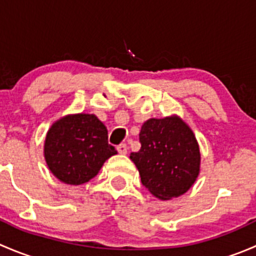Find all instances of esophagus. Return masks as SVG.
I'll return each mask as SVG.
<instances>
[{
    "label": "esophagus",
    "instance_id": "34e87169",
    "mask_svg": "<svg viewBox=\"0 0 256 256\" xmlns=\"http://www.w3.org/2000/svg\"><path fill=\"white\" fill-rule=\"evenodd\" d=\"M116 150H118V154H128V144H120L118 147H116Z\"/></svg>",
    "mask_w": 256,
    "mask_h": 256
}]
</instances>
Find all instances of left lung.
<instances>
[{
  "label": "left lung",
  "mask_w": 256,
  "mask_h": 256,
  "mask_svg": "<svg viewBox=\"0 0 256 256\" xmlns=\"http://www.w3.org/2000/svg\"><path fill=\"white\" fill-rule=\"evenodd\" d=\"M140 151L130 158L141 182L154 197L167 200L187 192L200 174V146L177 116L150 118L140 131Z\"/></svg>",
  "instance_id": "obj_1"
}]
</instances>
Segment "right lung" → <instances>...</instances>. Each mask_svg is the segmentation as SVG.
<instances>
[{
    "label": "right lung",
    "instance_id": "add662e5",
    "mask_svg": "<svg viewBox=\"0 0 256 256\" xmlns=\"http://www.w3.org/2000/svg\"><path fill=\"white\" fill-rule=\"evenodd\" d=\"M116 154L108 141V128L92 114L62 118L52 125L46 138L44 157L49 170L66 184L89 182Z\"/></svg>",
    "mask_w": 256,
    "mask_h": 256
}]
</instances>
